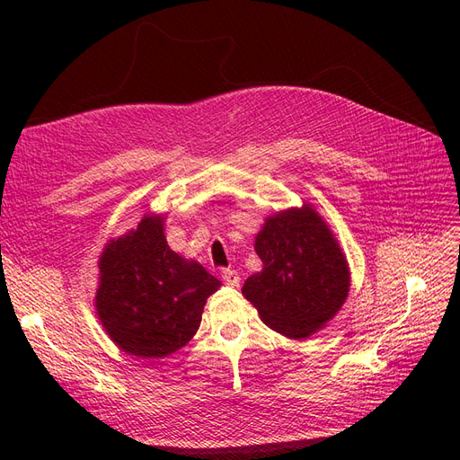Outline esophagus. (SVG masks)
<instances>
[{
  "mask_svg": "<svg viewBox=\"0 0 460 460\" xmlns=\"http://www.w3.org/2000/svg\"><path fill=\"white\" fill-rule=\"evenodd\" d=\"M222 282H225L226 286H232V288L240 286V274L235 270H230V269L222 270Z\"/></svg>",
  "mask_w": 460,
  "mask_h": 460,
  "instance_id": "34e87169",
  "label": "esophagus"
}]
</instances>
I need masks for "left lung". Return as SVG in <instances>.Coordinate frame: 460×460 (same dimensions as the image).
Returning <instances> with one entry per match:
<instances>
[{
    "label": "left lung",
    "mask_w": 460,
    "mask_h": 460,
    "mask_svg": "<svg viewBox=\"0 0 460 460\" xmlns=\"http://www.w3.org/2000/svg\"><path fill=\"white\" fill-rule=\"evenodd\" d=\"M255 252L262 270L247 278L242 294L269 328L303 340L341 309L349 294V267L313 207L269 217L255 238Z\"/></svg>",
    "instance_id": "left-lung-1"
}]
</instances>
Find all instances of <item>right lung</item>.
I'll list each match as a JSON object with an SVG mask.
<instances>
[{"label": "right lung", "instance_id": "right-lung-1", "mask_svg": "<svg viewBox=\"0 0 460 460\" xmlns=\"http://www.w3.org/2000/svg\"><path fill=\"white\" fill-rule=\"evenodd\" d=\"M163 228V217L147 215L100 257L97 316L122 351L144 358L184 347L201 324L207 297L220 288L198 261L172 252Z\"/></svg>", "mask_w": 460, "mask_h": 460}]
</instances>
